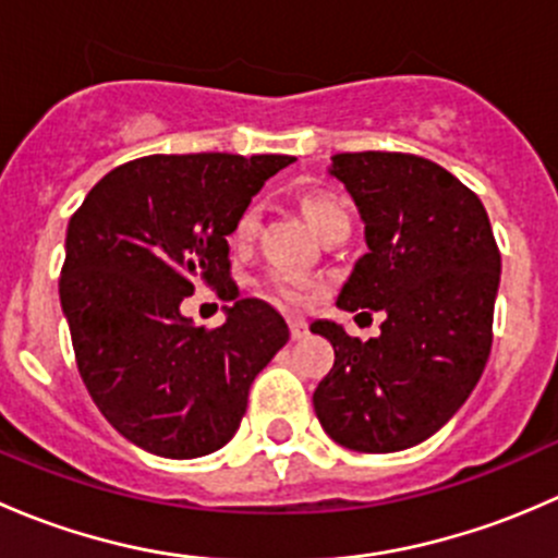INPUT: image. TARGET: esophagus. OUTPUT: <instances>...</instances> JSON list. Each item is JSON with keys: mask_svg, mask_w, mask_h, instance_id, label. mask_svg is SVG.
<instances>
[{"mask_svg": "<svg viewBox=\"0 0 558 558\" xmlns=\"http://www.w3.org/2000/svg\"><path fill=\"white\" fill-rule=\"evenodd\" d=\"M289 331L291 340H302L307 335V324L302 318H289Z\"/></svg>", "mask_w": 558, "mask_h": 558, "instance_id": "34e87169", "label": "esophagus"}]
</instances>
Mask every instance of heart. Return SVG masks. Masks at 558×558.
I'll list each match as a JSON object with an SVG mask.
<instances>
[{
    "label": "heart",
    "instance_id": "heart-1",
    "mask_svg": "<svg viewBox=\"0 0 558 558\" xmlns=\"http://www.w3.org/2000/svg\"><path fill=\"white\" fill-rule=\"evenodd\" d=\"M300 205H302V213H305L307 223H311L320 238H326V234L331 232H342V229H351V213H348L345 199H342L340 194H335V191L329 189L305 191ZM258 223H262V207H258L256 202H251V205L240 213L238 221H234L232 243L238 245L251 243L258 232ZM264 289H267V294H272L275 300L283 302V305H302V302L311 296V286H307L305 280L291 278V275L286 272L267 275V278H264Z\"/></svg>",
    "mask_w": 558,
    "mask_h": 558
}]
</instances>
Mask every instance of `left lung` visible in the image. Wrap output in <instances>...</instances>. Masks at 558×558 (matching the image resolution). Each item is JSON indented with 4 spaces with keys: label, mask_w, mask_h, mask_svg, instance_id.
<instances>
[{
    "label": "left lung",
    "mask_w": 558,
    "mask_h": 558,
    "mask_svg": "<svg viewBox=\"0 0 558 558\" xmlns=\"http://www.w3.org/2000/svg\"><path fill=\"white\" fill-rule=\"evenodd\" d=\"M329 172L356 202L369 247L337 307L384 311L386 320L364 342L315 320L311 331L331 342L335 367L313 408L351 451H404L446 426L481 380L502 256L475 191L424 156L337 154Z\"/></svg>",
    "instance_id": "obj_1"
}]
</instances>
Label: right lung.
<instances>
[{
    "mask_svg": "<svg viewBox=\"0 0 558 558\" xmlns=\"http://www.w3.org/2000/svg\"><path fill=\"white\" fill-rule=\"evenodd\" d=\"M294 156H143L107 172L66 227L59 294L77 373L126 440L165 459L227 446L247 388L289 342L262 300H238L216 329L180 302L194 283H234L229 243L251 196Z\"/></svg>",
    "mask_w": 558,
    "mask_h": 558,
    "instance_id": "add662e5",
    "label": "right lung"
}]
</instances>
